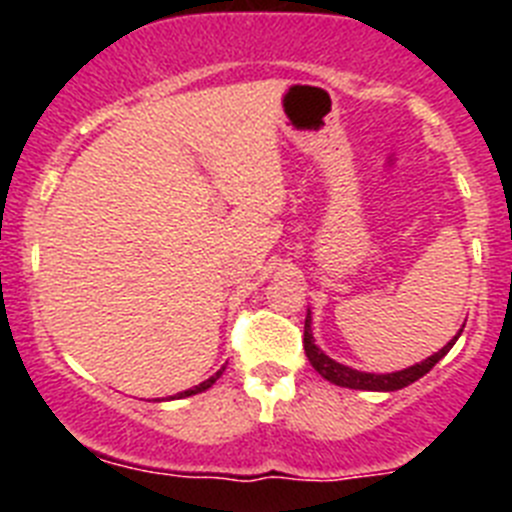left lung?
I'll use <instances>...</instances> for the list:
<instances>
[{
    "instance_id": "obj_1",
    "label": "left lung",
    "mask_w": 512,
    "mask_h": 512,
    "mask_svg": "<svg viewBox=\"0 0 512 512\" xmlns=\"http://www.w3.org/2000/svg\"><path fill=\"white\" fill-rule=\"evenodd\" d=\"M461 330H464V325H461ZM461 330L456 333L454 338H451L449 343H446V346L441 348V351H436L433 356L423 359L420 364H413V366H408V369H400V372H392V374L359 372V369H351V366L341 364V361L330 359L323 348L315 343V338H312V315H310V310H307V318H305V338H302V343H305V354H307V359H310L312 369H315V372H318L323 379H328L330 384H338V387H348V390L395 392V390H402V387H408V384L418 382L420 377H425V374L431 372L433 366H436L438 361L443 359V356L449 354L451 346L459 341Z\"/></svg>"
}]
</instances>
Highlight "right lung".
<instances>
[{"mask_svg": "<svg viewBox=\"0 0 512 512\" xmlns=\"http://www.w3.org/2000/svg\"><path fill=\"white\" fill-rule=\"evenodd\" d=\"M223 372H225V366H223V369H220V372L212 374L210 379H205V382H200V384H197V387H192V390H184V392H179V395H171V400H182V397H192V395H197V392L210 390L212 384H215L217 379H220V374H223Z\"/></svg>", "mask_w": 512, "mask_h": 512, "instance_id": "right-lung-1", "label": "right lung"}]
</instances>
